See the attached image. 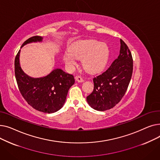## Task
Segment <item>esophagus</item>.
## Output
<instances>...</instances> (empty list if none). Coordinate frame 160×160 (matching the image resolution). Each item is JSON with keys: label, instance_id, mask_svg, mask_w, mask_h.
<instances>
[{"label": "esophagus", "instance_id": "1", "mask_svg": "<svg viewBox=\"0 0 160 160\" xmlns=\"http://www.w3.org/2000/svg\"><path fill=\"white\" fill-rule=\"evenodd\" d=\"M75 80H77L78 82H83V79L82 78L81 76H77V77H75Z\"/></svg>", "mask_w": 160, "mask_h": 160}]
</instances>
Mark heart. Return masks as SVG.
Returning <instances> with one entry per match:
<instances>
[{"label":"heart","mask_w":160,"mask_h":160,"mask_svg":"<svg viewBox=\"0 0 160 160\" xmlns=\"http://www.w3.org/2000/svg\"><path fill=\"white\" fill-rule=\"evenodd\" d=\"M110 58V49L105 43L89 39L77 41L69 48V52L63 55V60L69 68H72L77 60H82L85 69L90 73L102 71Z\"/></svg>","instance_id":"b5f03b06"}]
</instances>
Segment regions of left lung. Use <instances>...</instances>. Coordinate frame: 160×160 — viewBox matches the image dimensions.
<instances>
[{"label":"left lung","mask_w":160,"mask_h":160,"mask_svg":"<svg viewBox=\"0 0 160 160\" xmlns=\"http://www.w3.org/2000/svg\"><path fill=\"white\" fill-rule=\"evenodd\" d=\"M119 55L102 74L93 78L94 89L87 97L89 105L97 111L113 108L124 95L133 72V60L128 46L120 39Z\"/></svg>","instance_id":"obj_1"}]
</instances>
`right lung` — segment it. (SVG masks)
I'll return each instance as SVG.
<instances>
[{
  "label": "right lung",
  "mask_w": 160,
  "mask_h": 160,
  "mask_svg": "<svg viewBox=\"0 0 160 160\" xmlns=\"http://www.w3.org/2000/svg\"><path fill=\"white\" fill-rule=\"evenodd\" d=\"M43 38L33 36L24 42L21 47L29 43L42 42ZM21 50L15 59V75L19 89L26 101L35 110L52 113L63 106L70 88L74 83L73 75L60 68L45 77L33 78L22 69L19 57Z\"/></svg>",
  "instance_id": "1"
}]
</instances>
